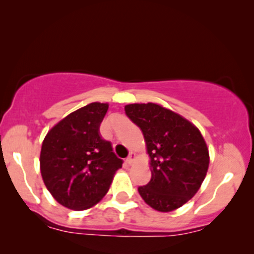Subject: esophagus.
Segmentation results:
<instances>
[{
    "instance_id": "1",
    "label": "esophagus",
    "mask_w": 254,
    "mask_h": 254,
    "mask_svg": "<svg viewBox=\"0 0 254 254\" xmlns=\"http://www.w3.org/2000/svg\"><path fill=\"white\" fill-rule=\"evenodd\" d=\"M134 159H135V153L130 152V153H129V155H128V158L126 159L127 164H128V165H132V164H133V161H134Z\"/></svg>"
}]
</instances>
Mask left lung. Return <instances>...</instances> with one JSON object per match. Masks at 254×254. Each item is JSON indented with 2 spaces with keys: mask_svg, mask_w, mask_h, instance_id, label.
<instances>
[{
  "mask_svg": "<svg viewBox=\"0 0 254 254\" xmlns=\"http://www.w3.org/2000/svg\"><path fill=\"white\" fill-rule=\"evenodd\" d=\"M126 115L141 129L151 158V181L140 186L152 208L171 212L198 192L208 170V148L200 130L177 113L156 103H133Z\"/></svg>",
  "mask_w": 254,
  "mask_h": 254,
  "instance_id": "obj_1",
  "label": "left lung"
}]
</instances>
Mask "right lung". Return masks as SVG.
Wrapping results in <instances>:
<instances>
[{
  "label": "right lung",
  "mask_w": 254,
  "mask_h": 254,
  "mask_svg": "<svg viewBox=\"0 0 254 254\" xmlns=\"http://www.w3.org/2000/svg\"><path fill=\"white\" fill-rule=\"evenodd\" d=\"M108 103L93 102L56 124L42 142L40 168L43 183L64 207H93L108 192L122 167L112 143L100 135Z\"/></svg>",
  "instance_id": "obj_1"
}]
</instances>
